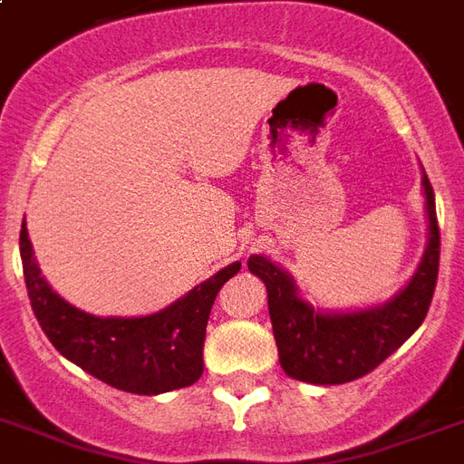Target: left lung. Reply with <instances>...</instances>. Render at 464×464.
<instances>
[{
  "mask_svg": "<svg viewBox=\"0 0 464 464\" xmlns=\"http://www.w3.org/2000/svg\"><path fill=\"white\" fill-rule=\"evenodd\" d=\"M429 217V246L411 282L380 306L324 314L299 296L295 279L265 256H250L247 270L267 287L272 331L279 365L292 380L309 384H345L372 372L423 324L436 292L440 263V231L436 197L423 172Z\"/></svg>",
  "mask_w": 464,
  "mask_h": 464,
  "instance_id": "8db88e82",
  "label": "left lung"
}]
</instances>
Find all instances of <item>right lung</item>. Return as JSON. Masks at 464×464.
<instances>
[{"mask_svg":"<svg viewBox=\"0 0 464 464\" xmlns=\"http://www.w3.org/2000/svg\"><path fill=\"white\" fill-rule=\"evenodd\" d=\"M19 250L35 318L63 358L111 387L146 397L199 380L208 314L218 289L240 270V263L218 270L158 314L102 318L80 311L53 292L35 263L26 218L21 224Z\"/></svg>","mask_w":464,"mask_h":464,"instance_id":"right-lung-1","label":"right lung"}]
</instances>
